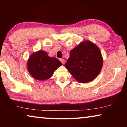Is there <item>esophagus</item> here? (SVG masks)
Instances as JSON below:
<instances>
[{
  "instance_id": "1",
  "label": "esophagus",
  "mask_w": 127,
  "mask_h": 127,
  "mask_svg": "<svg viewBox=\"0 0 127 127\" xmlns=\"http://www.w3.org/2000/svg\"><path fill=\"white\" fill-rule=\"evenodd\" d=\"M59 61L62 62V64H64V63H65V61H64V60L63 59H60Z\"/></svg>"
}]
</instances>
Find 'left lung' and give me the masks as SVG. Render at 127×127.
Listing matches in <instances>:
<instances>
[{
    "mask_svg": "<svg viewBox=\"0 0 127 127\" xmlns=\"http://www.w3.org/2000/svg\"><path fill=\"white\" fill-rule=\"evenodd\" d=\"M103 59L99 48L90 41L81 42L70 52L65 68L80 83L91 81L100 73Z\"/></svg>",
    "mask_w": 127,
    "mask_h": 127,
    "instance_id": "obj_1",
    "label": "left lung"
}]
</instances>
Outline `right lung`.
<instances>
[{
  "label": "right lung",
  "mask_w": 127,
  "mask_h": 127,
  "mask_svg": "<svg viewBox=\"0 0 127 127\" xmlns=\"http://www.w3.org/2000/svg\"><path fill=\"white\" fill-rule=\"evenodd\" d=\"M62 64L59 60L49 57L44 50H39L30 56L27 62V69L34 78L45 81L52 77L54 72Z\"/></svg>",
  "instance_id": "obj_1"
}]
</instances>
